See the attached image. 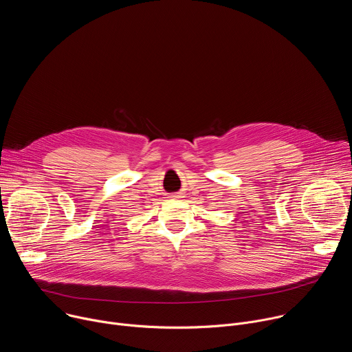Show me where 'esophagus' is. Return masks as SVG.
Here are the masks:
<instances>
[{
  "label": "esophagus",
  "instance_id": "obj_1",
  "mask_svg": "<svg viewBox=\"0 0 352 352\" xmlns=\"http://www.w3.org/2000/svg\"><path fill=\"white\" fill-rule=\"evenodd\" d=\"M170 197H177V196H170Z\"/></svg>",
  "mask_w": 352,
  "mask_h": 352
}]
</instances>
